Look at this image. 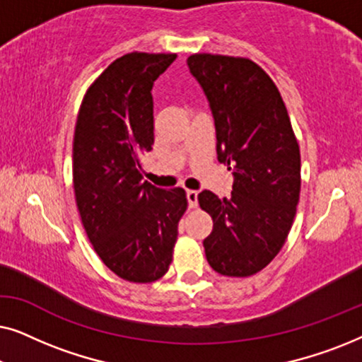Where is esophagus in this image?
Returning a JSON list of instances; mask_svg holds the SVG:
<instances>
[{
    "instance_id": "34e87169",
    "label": "esophagus",
    "mask_w": 362,
    "mask_h": 362,
    "mask_svg": "<svg viewBox=\"0 0 362 362\" xmlns=\"http://www.w3.org/2000/svg\"><path fill=\"white\" fill-rule=\"evenodd\" d=\"M186 197H187V204L189 207H196L197 206V191H186Z\"/></svg>"
}]
</instances>
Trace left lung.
<instances>
[{
  "mask_svg": "<svg viewBox=\"0 0 362 362\" xmlns=\"http://www.w3.org/2000/svg\"><path fill=\"white\" fill-rule=\"evenodd\" d=\"M191 76L209 102L217 160L234 176L230 197L202 191L199 206L214 229L206 259L217 274L249 276L284 247L300 199V148L272 78L242 57L194 54Z\"/></svg>",
  "mask_w": 362,
  "mask_h": 362,
  "instance_id": "1",
  "label": "left lung"
}]
</instances>
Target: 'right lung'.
<instances>
[{
    "instance_id": "right-lung-1",
    "label": "right lung",
    "mask_w": 362,
    "mask_h": 362,
    "mask_svg": "<svg viewBox=\"0 0 362 362\" xmlns=\"http://www.w3.org/2000/svg\"><path fill=\"white\" fill-rule=\"evenodd\" d=\"M176 54L132 52L88 87L72 150L74 191L83 229L103 264L120 279L150 284L170 269L177 222L187 207L181 187L143 181L153 150V83Z\"/></svg>"
}]
</instances>
